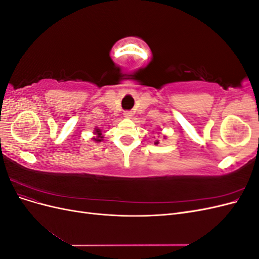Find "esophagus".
I'll list each match as a JSON object with an SVG mask.
<instances>
[{
	"mask_svg": "<svg viewBox=\"0 0 259 259\" xmlns=\"http://www.w3.org/2000/svg\"><path fill=\"white\" fill-rule=\"evenodd\" d=\"M123 115L125 116V117H131L133 114H132V111H124V113H123Z\"/></svg>",
	"mask_w": 259,
	"mask_h": 259,
	"instance_id": "34e87169",
	"label": "esophagus"
}]
</instances>
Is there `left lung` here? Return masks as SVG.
<instances>
[{
  "label": "left lung",
  "instance_id": "obj_1",
  "mask_svg": "<svg viewBox=\"0 0 259 259\" xmlns=\"http://www.w3.org/2000/svg\"><path fill=\"white\" fill-rule=\"evenodd\" d=\"M154 144H155V145H158V144H159V142H158V140H156V142H155Z\"/></svg>",
  "mask_w": 259,
  "mask_h": 259
}]
</instances>
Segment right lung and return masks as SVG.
<instances>
[{"instance_id": "right-lung-1", "label": "right lung", "mask_w": 259, "mask_h": 259, "mask_svg": "<svg viewBox=\"0 0 259 259\" xmlns=\"http://www.w3.org/2000/svg\"><path fill=\"white\" fill-rule=\"evenodd\" d=\"M94 133H95V134H96L97 136H96V137H94L93 139L95 140V142H97V143H100L101 140H103V138H104V136H103V133H101V131H100L99 128H96V130H95V132H94Z\"/></svg>"}]
</instances>
